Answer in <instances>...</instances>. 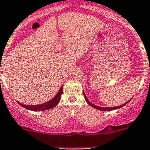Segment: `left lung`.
I'll list each match as a JSON object with an SVG mask.
<instances>
[{"label": "left lung", "instance_id": "1", "mask_svg": "<svg viewBox=\"0 0 150 150\" xmlns=\"http://www.w3.org/2000/svg\"><path fill=\"white\" fill-rule=\"evenodd\" d=\"M83 95H84V97H85V100H86V102H87V103H88V104L89 105H90V106L93 107V108H95V109L99 110H102V111H111V110H117V109H120V108H121L122 107L125 106V105L126 104H127V103H129V102L130 101L131 99H132V98H131V99L129 100V101L126 102V103H125V104L120 105V106H116V107H110V108H103V107H99V106H98V105H95L93 104V103H90V102L89 101V100H88V98H87V97H86V95H85V92H84V90H83Z\"/></svg>", "mask_w": 150, "mask_h": 150}]
</instances>
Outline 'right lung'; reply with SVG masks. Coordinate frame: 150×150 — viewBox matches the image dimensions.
Listing matches in <instances>:
<instances>
[{"mask_svg":"<svg viewBox=\"0 0 150 150\" xmlns=\"http://www.w3.org/2000/svg\"><path fill=\"white\" fill-rule=\"evenodd\" d=\"M62 94V86L60 87V90L57 92V95L54 97L52 99H51L49 101L46 102V103H42L40 105H23L22 103L18 102V103L21 105V106L23 107L25 109L28 110H32V111H44V110H50L51 108H55L56 105L58 104L60 102V98H61V95Z\"/></svg>","mask_w":150,"mask_h":150,"instance_id":"add662e5","label":"right lung"}]
</instances>
